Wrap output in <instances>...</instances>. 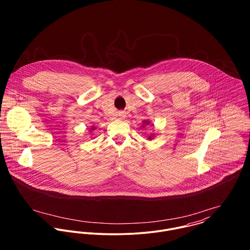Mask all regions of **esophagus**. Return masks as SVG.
Returning a JSON list of instances; mask_svg holds the SVG:
<instances>
[{
    "label": "esophagus",
    "mask_w": 250,
    "mask_h": 250,
    "mask_svg": "<svg viewBox=\"0 0 250 250\" xmlns=\"http://www.w3.org/2000/svg\"><path fill=\"white\" fill-rule=\"evenodd\" d=\"M119 116H120L121 118H124V117L126 116V113H125L124 111H120V112H119Z\"/></svg>",
    "instance_id": "34e87169"
}]
</instances>
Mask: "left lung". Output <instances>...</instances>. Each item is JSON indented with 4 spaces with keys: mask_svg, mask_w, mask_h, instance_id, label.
Listing matches in <instances>:
<instances>
[{
    "mask_svg": "<svg viewBox=\"0 0 250 250\" xmlns=\"http://www.w3.org/2000/svg\"><path fill=\"white\" fill-rule=\"evenodd\" d=\"M149 124H150V121H148V120H144V121H143V127H145V125H149ZM153 136H154V135H153ZM153 136L151 135V136L149 137V140H152Z\"/></svg>",
    "mask_w": 250,
    "mask_h": 250,
    "instance_id": "left-lung-1",
    "label": "left lung"
}]
</instances>
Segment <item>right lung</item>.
Listing matches in <instances>:
<instances>
[{"mask_svg":"<svg viewBox=\"0 0 250 250\" xmlns=\"http://www.w3.org/2000/svg\"><path fill=\"white\" fill-rule=\"evenodd\" d=\"M90 130H91V131H93V130H94V127H91V129H90Z\"/></svg>","mask_w":250,"mask_h":250,"instance_id":"right-lung-1","label":"right lung"}]
</instances>
